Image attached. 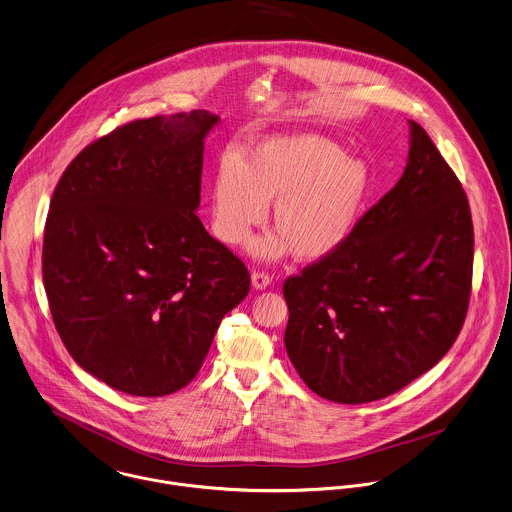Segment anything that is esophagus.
Wrapping results in <instances>:
<instances>
[{
	"label": "esophagus",
	"mask_w": 512,
	"mask_h": 512,
	"mask_svg": "<svg viewBox=\"0 0 512 512\" xmlns=\"http://www.w3.org/2000/svg\"><path fill=\"white\" fill-rule=\"evenodd\" d=\"M273 283V277H269L267 273H253L251 275V285H253V289L255 291H265L269 285Z\"/></svg>",
	"instance_id": "34e87169"
}]
</instances>
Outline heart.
<instances>
[{
  "instance_id": "1",
  "label": "heart",
  "mask_w": 512,
  "mask_h": 512,
  "mask_svg": "<svg viewBox=\"0 0 512 512\" xmlns=\"http://www.w3.org/2000/svg\"><path fill=\"white\" fill-rule=\"evenodd\" d=\"M370 188L368 164L336 140L314 132L271 136L215 170L211 229L221 243L239 245L273 204L277 233L253 239L247 251L263 261L289 253L320 261L352 237Z\"/></svg>"
}]
</instances>
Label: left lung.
Masks as SVG:
<instances>
[{
    "label": "left lung",
    "mask_w": 512,
    "mask_h": 512,
    "mask_svg": "<svg viewBox=\"0 0 512 512\" xmlns=\"http://www.w3.org/2000/svg\"><path fill=\"white\" fill-rule=\"evenodd\" d=\"M408 124L398 184L336 253L283 285L287 354L308 388L336 404L382 400L431 370L469 307V202L427 132Z\"/></svg>",
    "instance_id": "obj_1"
}]
</instances>
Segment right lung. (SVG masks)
Returning a JSON list of instances; mask_svg holds the SVG:
<instances>
[{
  "label": "right lung",
  "instance_id": "add662e5",
  "mask_svg": "<svg viewBox=\"0 0 512 512\" xmlns=\"http://www.w3.org/2000/svg\"><path fill=\"white\" fill-rule=\"evenodd\" d=\"M209 110L134 120L61 176L45 223L43 285L73 360L140 398L188 386L221 318L249 293L245 265L198 217Z\"/></svg>",
  "mask_w": 512,
  "mask_h": 512
}]
</instances>
